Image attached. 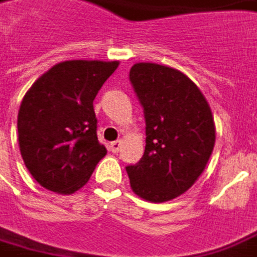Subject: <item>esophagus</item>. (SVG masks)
Masks as SVG:
<instances>
[{
  "mask_svg": "<svg viewBox=\"0 0 257 257\" xmlns=\"http://www.w3.org/2000/svg\"><path fill=\"white\" fill-rule=\"evenodd\" d=\"M120 147H121V141L120 140L110 143V151H111V153H118V151H120Z\"/></svg>",
  "mask_w": 257,
  "mask_h": 257,
  "instance_id": "obj_1",
  "label": "esophagus"
}]
</instances>
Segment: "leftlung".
I'll return each mask as SVG.
<instances>
[{
	"instance_id": "8db88e82",
	"label": "left lung",
	"mask_w": 257,
	"mask_h": 257,
	"mask_svg": "<svg viewBox=\"0 0 257 257\" xmlns=\"http://www.w3.org/2000/svg\"><path fill=\"white\" fill-rule=\"evenodd\" d=\"M130 82L144 108L146 150L125 167L134 194L165 202L188 191L215 146L212 111L188 76L157 63H136Z\"/></svg>"
}]
</instances>
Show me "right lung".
<instances>
[{
    "label": "right lung",
    "mask_w": 257,
    "mask_h": 257,
    "mask_svg": "<svg viewBox=\"0 0 257 257\" xmlns=\"http://www.w3.org/2000/svg\"><path fill=\"white\" fill-rule=\"evenodd\" d=\"M118 62L66 60L31 86L18 111L22 160L44 188L73 194L107 150L97 140L93 100Z\"/></svg>",
    "instance_id": "right-lung-1"
}]
</instances>
